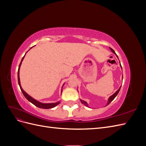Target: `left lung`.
Returning <instances> with one entry per match:
<instances>
[{
	"label": "left lung",
	"mask_w": 146,
	"mask_h": 146,
	"mask_svg": "<svg viewBox=\"0 0 146 146\" xmlns=\"http://www.w3.org/2000/svg\"><path fill=\"white\" fill-rule=\"evenodd\" d=\"M110 49H111V50L114 53V54H115L116 55V56L117 57V55H116V53H115V52H114V50H113V49H112V48H111V47H110ZM117 58H118V57H117ZM120 65H121V67L122 68V66H121V63H120ZM121 86L120 87V88H119V89H118V90L115 92V93H114L112 96H110V98H109V99H108V103H107V105H108V104H110V102H111L114 100V98H116V96L117 95V94L119 93V91H120V89H121ZM80 101H81V102L83 104V105H85V106H86V107H88V104L85 101H84V100H82V99H80Z\"/></svg>",
	"instance_id": "left-lung-1"
}]
</instances>
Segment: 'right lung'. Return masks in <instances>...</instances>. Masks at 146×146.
I'll return each instance as SVG.
<instances>
[{"label":"right lung","mask_w":146,"mask_h":146,"mask_svg":"<svg viewBox=\"0 0 146 146\" xmlns=\"http://www.w3.org/2000/svg\"><path fill=\"white\" fill-rule=\"evenodd\" d=\"M26 54V53H25ZM23 57V58H22V60L21 61L20 63V64L19 66V69H18V71H17V79H18V83H19V85L20 86V88H21V90L22 91V92H23V94H24V96H25V98L27 99L29 102H30L31 103L33 104V105H35L36 107H38V108H43V109H49V108H54L55 107H56V105H58L60 103V102L58 101L57 102H55V103H50V104H44V103H41V102H38V100H35V99H33V98H32L30 96H29L27 92H25L23 88H22L21 87V83H20V78H19V69H20V67H21V65L22 64V61H23L24 58V56ZM64 85V84H63ZM62 86V87H63ZM61 92H62V90H61Z\"/></svg>","instance_id":"obj_1"}]
</instances>
